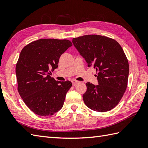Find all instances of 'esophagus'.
Segmentation results:
<instances>
[{
	"mask_svg": "<svg viewBox=\"0 0 148 148\" xmlns=\"http://www.w3.org/2000/svg\"><path fill=\"white\" fill-rule=\"evenodd\" d=\"M78 82H79V81H76V80H73V81H72V83H73V85L74 86L76 85Z\"/></svg>",
	"mask_w": 148,
	"mask_h": 148,
	"instance_id": "obj_1",
	"label": "esophagus"
}]
</instances>
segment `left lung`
<instances>
[{
  "mask_svg": "<svg viewBox=\"0 0 148 148\" xmlns=\"http://www.w3.org/2000/svg\"><path fill=\"white\" fill-rule=\"evenodd\" d=\"M75 47L88 66L96 70L99 85L86 83L82 97L85 104L97 112L111 110L118 104L127 88L129 63L120 44L114 39L99 35L73 38Z\"/></svg>",
  "mask_w": 148,
  "mask_h": 148,
  "instance_id": "left-lung-1",
  "label": "left lung"
}]
</instances>
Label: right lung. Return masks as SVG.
<instances>
[{"instance_id":"1","label":"right lung","mask_w":148,"mask_h":148,"mask_svg":"<svg viewBox=\"0 0 148 148\" xmlns=\"http://www.w3.org/2000/svg\"><path fill=\"white\" fill-rule=\"evenodd\" d=\"M72 45L67 39H40L21 51L16 67L18 92L36 114L52 116L62 108L72 83L56 81L50 75L58 67L60 56Z\"/></svg>"}]
</instances>
